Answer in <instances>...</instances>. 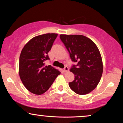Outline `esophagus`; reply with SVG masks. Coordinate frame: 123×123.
<instances>
[{
	"label": "esophagus",
	"mask_w": 123,
	"mask_h": 123,
	"mask_svg": "<svg viewBox=\"0 0 123 123\" xmlns=\"http://www.w3.org/2000/svg\"><path fill=\"white\" fill-rule=\"evenodd\" d=\"M69 70V68L68 67H65L64 68V72H67Z\"/></svg>",
	"instance_id": "obj_1"
}]
</instances>
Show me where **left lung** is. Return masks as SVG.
<instances>
[{"label":"left lung","instance_id":"8db88e82","mask_svg":"<svg viewBox=\"0 0 123 123\" xmlns=\"http://www.w3.org/2000/svg\"><path fill=\"white\" fill-rule=\"evenodd\" d=\"M61 41L69 53L72 61L77 63L70 68L74 80L70 88L78 95L90 93L98 85L103 72L98 49L90 38L80 35H60Z\"/></svg>","mask_w":123,"mask_h":123}]
</instances>
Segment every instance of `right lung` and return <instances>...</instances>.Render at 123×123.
<instances>
[{"mask_svg": "<svg viewBox=\"0 0 123 123\" xmlns=\"http://www.w3.org/2000/svg\"><path fill=\"white\" fill-rule=\"evenodd\" d=\"M58 36L46 33L36 36L25 45L19 57V74L25 87L32 93L41 95L49 90L60 74L51 65L45 66L50 60L48 53Z\"/></svg>", "mask_w": 123, "mask_h": 123, "instance_id": "right-lung-1", "label": "right lung"}]
</instances>
